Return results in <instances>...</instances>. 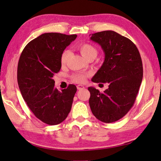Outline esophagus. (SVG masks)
Wrapping results in <instances>:
<instances>
[{
  "mask_svg": "<svg viewBox=\"0 0 161 161\" xmlns=\"http://www.w3.org/2000/svg\"><path fill=\"white\" fill-rule=\"evenodd\" d=\"M76 87H77V89L78 90H81V89H83L85 88V86L83 85H77Z\"/></svg>",
  "mask_w": 161,
  "mask_h": 161,
  "instance_id": "1",
  "label": "esophagus"
}]
</instances>
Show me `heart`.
I'll use <instances>...</instances> for the list:
<instances>
[{
  "instance_id": "b5f03b06",
  "label": "heart",
  "mask_w": 161,
  "mask_h": 161,
  "mask_svg": "<svg viewBox=\"0 0 161 161\" xmlns=\"http://www.w3.org/2000/svg\"><path fill=\"white\" fill-rule=\"evenodd\" d=\"M78 49H79L82 56H83L85 59H87V58H89L90 56L92 55H97V50L95 49V47L88 43H80V44L78 46ZM70 53L69 50H64L62 52L60 58V62L62 65L66 64L70 56ZM86 77V75L82 74V73H78V74L72 75V79L75 82H82L85 80Z\"/></svg>"
}]
</instances>
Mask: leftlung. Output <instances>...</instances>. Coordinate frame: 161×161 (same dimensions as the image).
Here are the masks:
<instances>
[{
    "label": "left lung",
    "instance_id": "8db88e82",
    "mask_svg": "<svg viewBox=\"0 0 161 161\" xmlns=\"http://www.w3.org/2000/svg\"><path fill=\"white\" fill-rule=\"evenodd\" d=\"M90 40L101 47L105 57L91 80L109 84L103 93L89 87L90 108L97 119L114 122L123 118L134 103L143 77L142 59L134 43L115 31L91 34Z\"/></svg>",
    "mask_w": 161,
    "mask_h": 161
}]
</instances>
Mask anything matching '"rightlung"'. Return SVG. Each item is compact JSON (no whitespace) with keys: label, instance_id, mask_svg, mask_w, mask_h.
<instances>
[{"label":"right lung","instance_id":"right-lung-1","mask_svg":"<svg viewBox=\"0 0 161 161\" xmlns=\"http://www.w3.org/2000/svg\"><path fill=\"white\" fill-rule=\"evenodd\" d=\"M76 35L45 33L24 48L17 67V81L24 100L37 118L48 125L62 122L70 113L76 86L59 91L53 79L60 71V58Z\"/></svg>","mask_w":161,"mask_h":161}]
</instances>
